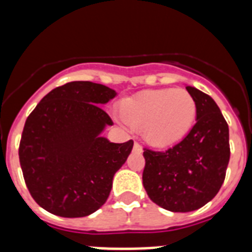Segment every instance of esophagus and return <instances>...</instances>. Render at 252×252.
Returning <instances> with one entry per match:
<instances>
[{"label":"esophagus","mask_w":252,"mask_h":252,"mask_svg":"<svg viewBox=\"0 0 252 252\" xmlns=\"http://www.w3.org/2000/svg\"><path fill=\"white\" fill-rule=\"evenodd\" d=\"M133 149H135L136 151H142L141 146H140V144H137V142H135V144H133Z\"/></svg>","instance_id":"1"}]
</instances>
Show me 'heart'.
I'll use <instances>...</instances> for the list:
<instances>
[{
	"label": "heart",
	"instance_id": "1",
	"mask_svg": "<svg viewBox=\"0 0 252 252\" xmlns=\"http://www.w3.org/2000/svg\"><path fill=\"white\" fill-rule=\"evenodd\" d=\"M122 119L142 128L144 139L155 148H168L186 136L195 117V102L186 90H149L121 102Z\"/></svg>",
	"mask_w": 252,
	"mask_h": 252
}]
</instances>
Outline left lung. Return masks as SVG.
Returning a JSON list of instances; mask_svg holds the SVG:
<instances>
[{"instance_id":"left-lung-1","label":"left lung","mask_w":252,"mask_h":252,"mask_svg":"<svg viewBox=\"0 0 252 252\" xmlns=\"http://www.w3.org/2000/svg\"><path fill=\"white\" fill-rule=\"evenodd\" d=\"M195 102V125L166 151H144L142 184L155 204L171 212H190L212 201L230 161L228 125L212 97L187 86Z\"/></svg>"}]
</instances>
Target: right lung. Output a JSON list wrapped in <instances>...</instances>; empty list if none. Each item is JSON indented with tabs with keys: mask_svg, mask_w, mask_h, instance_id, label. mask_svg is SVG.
<instances>
[{
	"mask_svg": "<svg viewBox=\"0 0 252 252\" xmlns=\"http://www.w3.org/2000/svg\"><path fill=\"white\" fill-rule=\"evenodd\" d=\"M117 92L93 82H70L39 102L24 126L19 158L29 192L48 212L90 216L106 203L116 171L133 141L102 136L111 117L102 107Z\"/></svg>",
	"mask_w": 252,
	"mask_h": 252,
	"instance_id": "right-lung-1",
	"label": "right lung"
}]
</instances>
